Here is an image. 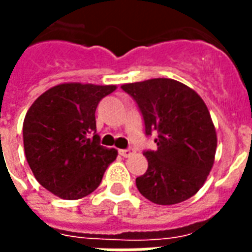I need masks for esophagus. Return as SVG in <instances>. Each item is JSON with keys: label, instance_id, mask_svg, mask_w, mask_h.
I'll return each mask as SVG.
<instances>
[{"label": "esophagus", "instance_id": "34e87169", "mask_svg": "<svg viewBox=\"0 0 252 252\" xmlns=\"http://www.w3.org/2000/svg\"><path fill=\"white\" fill-rule=\"evenodd\" d=\"M119 152H120V155L123 158H129V156H132V155L135 154V150H133V148H126V150H120Z\"/></svg>", "mask_w": 252, "mask_h": 252}]
</instances>
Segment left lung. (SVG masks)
Segmentation results:
<instances>
[{
    "label": "left lung",
    "mask_w": 252,
    "mask_h": 252,
    "mask_svg": "<svg viewBox=\"0 0 252 252\" xmlns=\"http://www.w3.org/2000/svg\"><path fill=\"white\" fill-rule=\"evenodd\" d=\"M144 119L145 135L158 133V150L144 151L148 169L136 187L148 200L171 206L203 187L215 160L216 131L208 108L193 89L172 79L121 85Z\"/></svg>",
    "instance_id": "8db88e82"
}]
</instances>
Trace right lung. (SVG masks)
Wrapping results in <instances>:
<instances>
[{
	"label": "right lung",
	"mask_w": 252,
	"mask_h": 252,
	"mask_svg": "<svg viewBox=\"0 0 252 252\" xmlns=\"http://www.w3.org/2000/svg\"><path fill=\"white\" fill-rule=\"evenodd\" d=\"M116 85L64 83L32 104L24 120V150L37 182L56 196L76 200L92 193L116 159L100 145L94 112Z\"/></svg>",
	"instance_id": "add662e5"
}]
</instances>
